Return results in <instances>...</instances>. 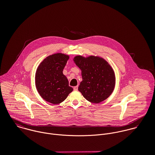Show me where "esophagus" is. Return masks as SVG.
Instances as JSON below:
<instances>
[{"mask_svg": "<svg viewBox=\"0 0 155 155\" xmlns=\"http://www.w3.org/2000/svg\"><path fill=\"white\" fill-rule=\"evenodd\" d=\"M73 89H74V91H78V86L74 87L73 88Z\"/></svg>", "mask_w": 155, "mask_h": 155, "instance_id": "obj_1", "label": "esophagus"}]
</instances>
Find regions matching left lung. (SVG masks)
I'll use <instances>...</instances> for the list:
<instances>
[{"instance_id": "1", "label": "left lung", "mask_w": 155, "mask_h": 155, "mask_svg": "<svg viewBox=\"0 0 155 155\" xmlns=\"http://www.w3.org/2000/svg\"><path fill=\"white\" fill-rule=\"evenodd\" d=\"M73 61L82 71V81L78 90L84 97L92 103H100L106 100L115 87L114 72L108 62L94 55H77Z\"/></svg>"}]
</instances>
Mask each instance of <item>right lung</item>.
<instances>
[{
  "label": "right lung",
  "instance_id": "add662e5",
  "mask_svg": "<svg viewBox=\"0 0 155 155\" xmlns=\"http://www.w3.org/2000/svg\"><path fill=\"white\" fill-rule=\"evenodd\" d=\"M69 55L57 53L47 57L38 67L35 84L41 97L53 104H60L73 90L63 71Z\"/></svg>",
  "mask_w": 155,
  "mask_h": 155
}]
</instances>
